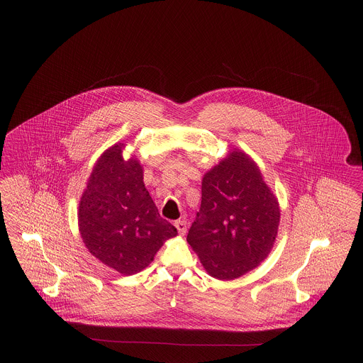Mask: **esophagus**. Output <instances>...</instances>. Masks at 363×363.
<instances>
[{
    "label": "esophagus",
    "instance_id": "esophagus-1",
    "mask_svg": "<svg viewBox=\"0 0 363 363\" xmlns=\"http://www.w3.org/2000/svg\"><path fill=\"white\" fill-rule=\"evenodd\" d=\"M174 225L177 227V230H178V233L181 234V235H184L185 233H186V230H188V223H186V220H177Z\"/></svg>",
    "mask_w": 363,
    "mask_h": 363
}]
</instances>
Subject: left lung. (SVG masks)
<instances>
[{"label":"left lung","instance_id":"left-lung-1","mask_svg":"<svg viewBox=\"0 0 363 363\" xmlns=\"http://www.w3.org/2000/svg\"><path fill=\"white\" fill-rule=\"evenodd\" d=\"M279 219L277 197L257 164L234 150L204 175L201 206L186 241L211 277L231 280L268 256Z\"/></svg>","mask_w":363,"mask_h":363}]
</instances>
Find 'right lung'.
I'll return each mask as SVG.
<instances>
[{"label": "right lung", "mask_w": 363, "mask_h": 363, "mask_svg": "<svg viewBox=\"0 0 363 363\" xmlns=\"http://www.w3.org/2000/svg\"><path fill=\"white\" fill-rule=\"evenodd\" d=\"M122 147L113 145L96 162L82 196L79 225L89 253L122 275H133L177 228L159 215L138 159L125 162Z\"/></svg>", "instance_id": "right-lung-1"}]
</instances>
